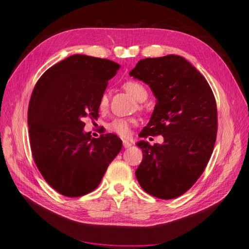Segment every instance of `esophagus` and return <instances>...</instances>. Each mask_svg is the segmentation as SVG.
Masks as SVG:
<instances>
[{"label":"esophagus","instance_id":"34e87169","mask_svg":"<svg viewBox=\"0 0 249 249\" xmlns=\"http://www.w3.org/2000/svg\"><path fill=\"white\" fill-rule=\"evenodd\" d=\"M131 146V142H129L128 140H123V147L124 148H128Z\"/></svg>","mask_w":249,"mask_h":249}]
</instances>
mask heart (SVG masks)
<instances>
[{"mask_svg":"<svg viewBox=\"0 0 249 249\" xmlns=\"http://www.w3.org/2000/svg\"><path fill=\"white\" fill-rule=\"evenodd\" d=\"M122 88L125 91L132 95L133 98L138 102H143L147 99V90L144 86L135 80H128L123 83ZM109 94L107 92H103L100 101L99 107L101 111H106L109 107ZM137 123L136 119L134 118H115L109 124H107V129L109 130L121 137H128L131 131V127Z\"/></svg>","mask_w":249,"mask_h":249,"instance_id":"heart-1","label":"heart"}]
</instances>
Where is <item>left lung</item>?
I'll list each match as a JSON object with an SVG mask.
<instances>
[{"instance_id": "obj_1", "label": "left lung", "mask_w": 249, "mask_h": 249, "mask_svg": "<svg viewBox=\"0 0 249 249\" xmlns=\"http://www.w3.org/2000/svg\"><path fill=\"white\" fill-rule=\"evenodd\" d=\"M130 75L148 84L158 100L140 137H164L163 144H137L143 158L136 178L150 196L176 198L197 181L213 154L218 131L214 95L200 72L176 55L140 60Z\"/></svg>"}]
</instances>
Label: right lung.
Wrapping results in <instances>:
<instances>
[{
	"label": "right lung",
	"mask_w": 249,
	"mask_h": 249,
	"mask_svg": "<svg viewBox=\"0 0 249 249\" xmlns=\"http://www.w3.org/2000/svg\"><path fill=\"white\" fill-rule=\"evenodd\" d=\"M120 65L73 55L49 68L32 90L27 122L31 154L48 184L67 197L93 191L120 153L115 134L91 138L85 118H99V101Z\"/></svg>",
	"instance_id": "obj_1"
}]
</instances>
